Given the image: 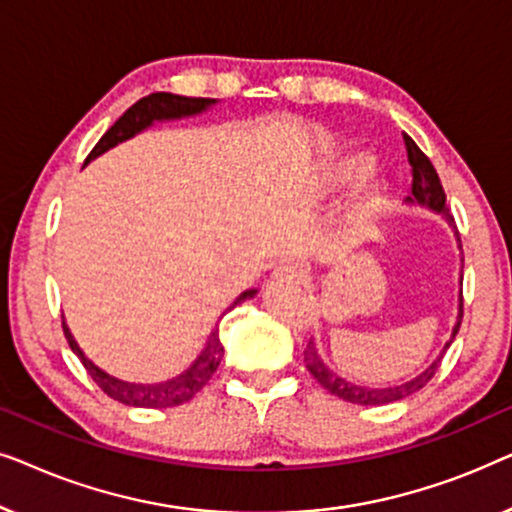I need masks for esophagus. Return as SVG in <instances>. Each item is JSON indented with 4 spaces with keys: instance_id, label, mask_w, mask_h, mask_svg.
<instances>
[{
    "instance_id": "34e87169",
    "label": "esophagus",
    "mask_w": 512,
    "mask_h": 512,
    "mask_svg": "<svg viewBox=\"0 0 512 512\" xmlns=\"http://www.w3.org/2000/svg\"><path fill=\"white\" fill-rule=\"evenodd\" d=\"M293 284H300V270L296 265H279V268L272 270L270 275V286H293Z\"/></svg>"
}]
</instances>
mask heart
<instances>
[{
	"instance_id": "1",
	"label": "heart",
	"mask_w": 512,
	"mask_h": 512,
	"mask_svg": "<svg viewBox=\"0 0 512 512\" xmlns=\"http://www.w3.org/2000/svg\"><path fill=\"white\" fill-rule=\"evenodd\" d=\"M370 165H373V160H370L368 153H345V156L335 158L324 170V188L326 191H340V188H345L352 181L363 177L370 170ZM384 205H387V186L382 181H366L356 191L352 209L356 221H373L382 212Z\"/></svg>"
}]
</instances>
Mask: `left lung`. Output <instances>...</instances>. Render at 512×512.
<instances>
[{"instance_id": "left-lung-1", "label": "left lung", "mask_w": 512, "mask_h": 512, "mask_svg": "<svg viewBox=\"0 0 512 512\" xmlns=\"http://www.w3.org/2000/svg\"><path fill=\"white\" fill-rule=\"evenodd\" d=\"M405 146H408V160L412 165V186H410V195L405 198V205L422 207V209H426V212L443 216L447 226L452 228L454 240H457V247L461 249L459 233H457V228H454V219L450 214V207H447V202H445L447 198H445L443 186H440L436 167L431 165V160L424 156L422 149H419V146L412 142L410 137H405ZM461 272H464V258H461ZM459 284H461V277H459ZM461 317H464V300H461V289H459V312H457V321H454V326H452L450 340L445 342V347L440 349V354L433 359L431 366H426L422 373H417L415 377H410V380H405V382L387 384V387H368V384H356L352 380H347V377L335 373V370L328 366L324 359H321L317 340L314 338L307 342L305 366L314 375V380L321 384V387H324L326 391H331L333 396L342 398V401H349L356 405H387V403L401 401V398H408L410 394H415V391L422 389L424 384H429L431 377L436 375L440 359H443L447 347L452 345L454 335L459 333Z\"/></svg>"}]
</instances>
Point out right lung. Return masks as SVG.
Wrapping results in <instances>:
<instances>
[{
	"label": "right lung",
	"instance_id": "1",
	"mask_svg": "<svg viewBox=\"0 0 512 512\" xmlns=\"http://www.w3.org/2000/svg\"><path fill=\"white\" fill-rule=\"evenodd\" d=\"M219 100H209V97H184L174 93H153L149 97H142L137 104L125 111V114L118 118V121L111 125L100 142L95 144V149L90 151L86 160L93 163L95 158H100L102 153H107L114 146L128 142V139L137 137L139 132L153 128L156 123H170V121H181V118H193L200 114H207L209 109H214ZM256 289H247L237 296L226 312L233 310L244 300L254 298ZM223 312V314H226ZM221 314V317H223ZM62 328H65L67 342L72 347V352L79 356L83 366H86L88 375L93 377L97 387H100L104 394L114 398V401L130 405V408H172V405H181L198 394V391L209 382V377L216 373L219 363L223 359V345L219 338V326L209 333V338L202 347V352L195 356V361L186 370H181L179 375L170 377V380L163 382H128L121 380V377L109 375L107 370L95 366L93 361L88 359L86 352L79 347V342L74 340L72 331H69L67 321H62Z\"/></svg>",
	"mask_w": 512,
	"mask_h": 512
}]
</instances>
